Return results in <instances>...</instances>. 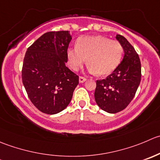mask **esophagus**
I'll use <instances>...</instances> for the list:
<instances>
[{
	"mask_svg": "<svg viewBox=\"0 0 160 160\" xmlns=\"http://www.w3.org/2000/svg\"><path fill=\"white\" fill-rule=\"evenodd\" d=\"M86 80H87L86 77H79V81H80V83H83V82H85Z\"/></svg>",
	"mask_w": 160,
	"mask_h": 160,
	"instance_id": "esophagus-1",
	"label": "esophagus"
}]
</instances>
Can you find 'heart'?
Returning <instances> with one entry per match:
<instances>
[{
	"instance_id": "b5f03b06",
	"label": "heart",
	"mask_w": 160,
	"mask_h": 160,
	"mask_svg": "<svg viewBox=\"0 0 160 160\" xmlns=\"http://www.w3.org/2000/svg\"><path fill=\"white\" fill-rule=\"evenodd\" d=\"M123 55V47L119 41L102 36L80 37L76 48H69L66 52L68 65L72 70L78 71L87 58L88 70L99 76L108 75L114 71Z\"/></svg>"
}]
</instances>
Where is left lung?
<instances>
[{
  "label": "left lung",
  "instance_id": "1",
  "mask_svg": "<svg viewBox=\"0 0 160 160\" xmlns=\"http://www.w3.org/2000/svg\"><path fill=\"white\" fill-rule=\"evenodd\" d=\"M116 38L123 45L124 56L109 76L96 81L94 91L97 105L108 113L122 111L129 105L142 77L140 58L134 47L123 36L117 34Z\"/></svg>",
  "mask_w": 160,
  "mask_h": 160
}]
</instances>
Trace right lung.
Listing matches in <instances>:
<instances>
[{
    "label": "right lung",
    "mask_w": 160,
    "mask_h": 160,
    "mask_svg": "<svg viewBox=\"0 0 160 160\" xmlns=\"http://www.w3.org/2000/svg\"><path fill=\"white\" fill-rule=\"evenodd\" d=\"M72 40L69 31L48 32L28 48L22 80L34 106L46 114H56L70 102L79 77L66 66Z\"/></svg>",
    "instance_id": "right-lung-1"
}]
</instances>
